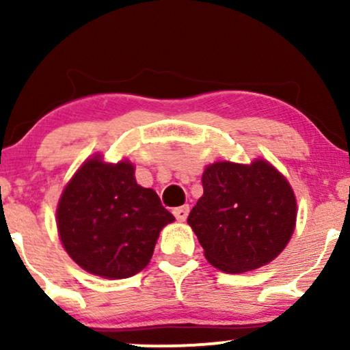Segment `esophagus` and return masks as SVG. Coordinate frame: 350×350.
<instances>
[{
    "label": "esophagus",
    "mask_w": 350,
    "mask_h": 350,
    "mask_svg": "<svg viewBox=\"0 0 350 350\" xmlns=\"http://www.w3.org/2000/svg\"><path fill=\"white\" fill-rule=\"evenodd\" d=\"M172 214H174V217L179 220V222H184V220H186L187 215H189V206L176 207L174 211H172Z\"/></svg>",
    "instance_id": "esophagus-1"
}]
</instances>
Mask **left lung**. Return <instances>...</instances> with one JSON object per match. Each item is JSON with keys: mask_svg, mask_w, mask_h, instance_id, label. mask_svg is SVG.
I'll return each instance as SVG.
<instances>
[{"mask_svg": "<svg viewBox=\"0 0 350 350\" xmlns=\"http://www.w3.org/2000/svg\"><path fill=\"white\" fill-rule=\"evenodd\" d=\"M204 196L187 217L204 255L219 270L242 273L263 267L290 242L296 199L270 163H215L202 176Z\"/></svg>", "mask_w": 350, "mask_h": 350, "instance_id": "1", "label": "left lung"}]
</instances>
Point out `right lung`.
Masks as SVG:
<instances>
[{"mask_svg":"<svg viewBox=\"0 0 350 350\" xmlns=\"http://www.w3.org/2000/svg\"><path fill=\"white\" fill-rule=\"evenodd\" d=\"M174 215L152 189L136 184L130 163L92 158L64 189L57 227L64 248L83 270L128 278L150 263L156 240Z\"/></svg>","mask_w":350,"mask_h":350,"instance_id":"obj_1","label":"right lung"}]
</instances>
